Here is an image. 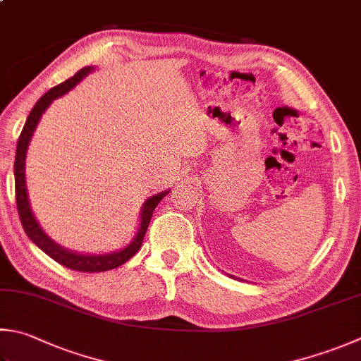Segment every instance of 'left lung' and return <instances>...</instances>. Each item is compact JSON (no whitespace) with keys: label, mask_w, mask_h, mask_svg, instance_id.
Instances as JSON below:
<instances>
[{"label":"left lung","mask_w":361,"mask_h":361,"mask_svg":"<svg viewBox=\"0 0 361 361\" xmlns=\"http://www.w3.org/2000/svg\"><path fill=\"white\" fill-rule=\"evenodd\" d=\"M231 278H234V276H231Z\"/></svg>","instance_id":"8db88e82"}]
</instances>
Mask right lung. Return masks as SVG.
Returning a JSON list of instances; mask_svg holds the SVG:
<instances>
[{
  "label": "right lung",
  "mask_w": 361,
  "mask_h": 361,
  "mask_svg": "<svg viewBox=\"0 0 361 361\" xmlns=\"http://www.w3.org/2000/svg\"><path fill=\"white\" fill-rule=\"evenodd\" d=\"M94 71V66H87L80 69L77 73L71 77L69 80L63 81L58 86L51 87L49 92H45L42 97L37 100V104L30 113L28 119H26L23 130L20 133V138L17 142V151H16V163H13V176H16V200H17V209L20 215V221L23 224L25 233L28 234L30 239L37 245V247L44 251L45 255H49L51 259L59 262L64 267L71 270H78V271H105L116 269L119 265L127 262L130 257L137 253L140 250L142 239H145V234L147 231L149 223H151L154 209L157 207V204L163 200V196L169 193V188L165 192L157 193L147 198L142 204L141 214H140V228L137 235L133 237V240L127 245V247L121 248L118 251H111V253L105 255H90V253H77V251L67 250L61 247L59 243L50 239L49 235L45 234V231L40 228L37 223L36 216L32 214L31 204H30V196H28V188H26V174H25V163H26V152H28L30 141L34 135V130L39 124L40 118L45 113L47 108L51 105L54 99L64 96L66 92L73 90L81 80H83L86 75H90Z\"/></svg>",
  "instance_id": "obj_1"
}]
</instances>
